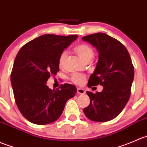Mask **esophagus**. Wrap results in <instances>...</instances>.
I'll use <instances>...</instances> for the list:
<instances>
[{
  "mask_svg": "<svg viewBox=\"0 0 147 147\" xmlns=\"http://www.w3.org/2000/svg\"><path fill=\"white\" fill-rule=\"evenodd\" d=\"M77 93H78V94H81V95H83V94H85L86 91H85V90L83 89V88H77Z\"/></svg>",
  "mask_w": 147,
  "mask_h": 147,
  "instance_id": "obj_1",
  "label": "esophagus"
}]
</instances>
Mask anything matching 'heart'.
<instances>
[{
    "label": "heart",
    "instance_id": "obj_1",
    "mask_svg": "<svg viewBox=\"0 0 147 147\" xmlns=\"http://www.w3.org/2000/svg\"><path fill=\"white\" fill-rule=\"evenodd\" d=\"M75 51L78 55L80 58L84 61H90L93 57H94V52L92 48L90 46L87 44H79L77 46H76ZM66 55H67V52L66 51H63L61 52L59 58V66H61L64 64L65 60H66ZM71 80L73 82L77 84H83L84 81H85V76L81 74H74L73 75L71 76Z\"/></svg>",
    "mask_w": 147,
    "mask_h": 147
}]
</instances>
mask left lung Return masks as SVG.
Listing matches in <instances>:
<instances>
[{
    "label": "left lung",
    "instance_id": "obj_1",
    "mask_svg": "<svg viewBox=\"0 0 147 147\" xmlns=\"http://www.w3.org/2000/svg\"><path fill=\"white\" fill-rule=\"evenodd\" d=\"M82 40L96 48L98 59L94 73L89 77L88 86H103L101 92L87 91L90 104L84 109L88 119L104 122L116 118L131 94L134 69L129 53L118 40L103 33L84 36Z\"/></svg>",
    "mask_w": 147,
    "mask_h": 147
}]
</instances>
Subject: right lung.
<instances>
[{"instance_id":"obj_1","label":"right lung","mask_w":147,"mask_h":147,"mask_svg":"<svg viewBox=\"0 0 147 147\" xmlns=\"http://www.w3.org/2000/svg\"><path fill=\"white\" fill-rule=\"evenodd\" d=\"M77 35L46 34L25 44L13 66L11 81L16 103L25 118L35 124L56 121L66 101L76 94V87L65 84L52 90L46 85L51 75L59 71L62 51L77 38Z\"/></svg>"}]
</instances>
